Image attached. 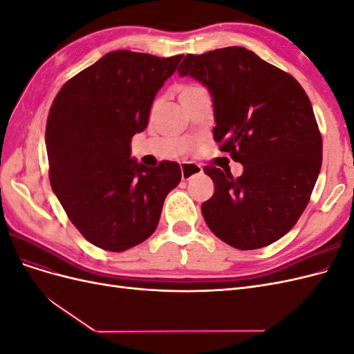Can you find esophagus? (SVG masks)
<instances>
[{
    "label": "esophagus",
    "instance_id": "obj_1",
    "mask_svg": "<svg viewBox=\"0 0 354 354\" xmlns=\"http://www.w3.org/2000/svg\"><path fill=\"white\" fill-rule=\"evenodd\" d=\"M180 167H181V178L183 180H190L194 176L202 174V167H199L196 164L183 162Z\"/></svg>",
    "mask_w": 354,
    "mask_h": 354
}]
</instances>
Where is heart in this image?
Returning a JSON list of instances; mask_svg holds the SVG:
<instances>
[{"instance_id":"obj_1","label":"heart","mask_w":354,"mask_h":354,"mask_svg":"<svg viewBox=\"0 0 354 354\" xmlns=\"http://www.w3.org/2000/svg\"><path fill=\"white\" fill-rule=\"evenodd\" d=\"M196 88H199L198 85H192V84H190V85H183V87H181V88H180V91H178V97H180L181 94H186V93H190V91H195Z\"/></svg>"}]
</instances>
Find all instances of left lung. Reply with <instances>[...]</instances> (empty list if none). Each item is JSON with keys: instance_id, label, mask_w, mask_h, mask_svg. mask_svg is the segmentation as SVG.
Instances as JSON below:
<instances>
[{"instance_id": "1", "label": "left lung", "mask_w": 354, "mask_h": 354, "mask_svg": "<svg viewBox=\"0 0 354 354\" xmlns=\"http://www.w3.org/2000/svg\"><path fill=\"white\" fill-rule=\"evenodd\" d=\"M178 73L207 85L214 140L243 165L236 178L203 168L216 186L202 203L208 227L242 251L281 239L301 217L322 167V136L304 88L243 47L187 55Z\"/></svg>"}]
</instances>
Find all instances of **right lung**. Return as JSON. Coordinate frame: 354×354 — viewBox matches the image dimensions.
I'll return each instance as SVG.
<instances>
[{"mask_svg": "<svg viewBox=\"0 0 354 354\" xmlns=\"http://www.w3.org/2000/svg\"><path fill=\"white\" fill-rule=\"evenodd\" d=\"M183 55L116 50L63 84L46 127L48 177L69 220L90 243L121 252L155 232L181 180L173 160L151 168L130 158L158 90Z\"/></svg>", "mask_w": 354, "mask_h": 354, "instance_id": "right-lung-1", "label": "right lung"}]
</instances>
